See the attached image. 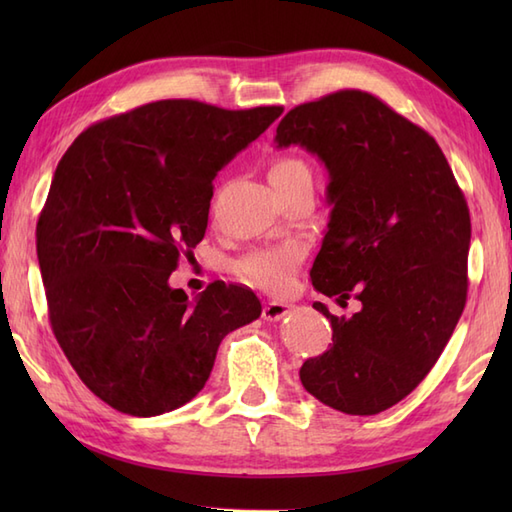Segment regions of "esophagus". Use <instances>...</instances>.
I'll list each match as a JSON object with an SVG mask.
<instances>
[{
  "mask_svg": "<svg viewBox=\"0 0 512 512\" xmlns=\"http://www.w3.org/2000/svg\"><path fill=\"white\" fill-rule=\"evenodd\" d=\"M290 312V306L288 303H284V301H266L264 303V310H262V317L266 319V321H279V319H284L286 314Z\"/></svg>",
  "mask_w": 512,
  "mask_h": 512,
  "instance_id": "1",
  "label": "esophagus"
}]
</instances>
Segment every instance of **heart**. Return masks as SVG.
<instances>
[{
  "label": "heart",
  "instance_id": "1",
  "mask_svg": "<svg viewBox=\"0 0 512 512\" xmlns=\"http://www.w3.org/2000/svg\"><path fill=\"white\" fill-rule=\"evenodd\" d=\"M268 180L277 193H286L295 189L301 182H312L310 167L297 156H279L268 165ZM303 259V246L288 242L279 246H266L255 248L239 257L233 270L235 275L246 279L248 284H255L259 288L279 290L284 288L292 273Z\"/></svg>",
  "mask_w": 512,
  "mask_h": 512
}]
</instances>
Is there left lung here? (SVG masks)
<instances>
[{
  "mask_svg": "<svg viewBox=\"0 0 512 512\" xmlns=\"http://www.w3.org/2000/svg\"><path fill=\"white\" fill-rule=\"evenodd\" d=\"M275 143L306 147L330 173L314 290L361 301L350 319L314 303L332 323V343L299 378L323 405L374 416L422 383L462 317L469 206L433 136L369 92L297 105Z\"/></svg>",
  "mask_w": 512,
  "mask_h": 512,
  "instance_id": "8db88e82",
  "label": "left lung"
}]
</instances>
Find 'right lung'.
<instances>
[{
  "instance_id": "obj_1",
  "label": "right lung",
  "mask_w": 512,
  "mask_h": 512,
  "mask_svg": "<svg viewBox=\"0 0 512 512\" xmlns=\"http://www.w3.org/2000/svg\"><path fill=\"white\" fill-rule=\"evenodd\" d=\"M284 112L167 99L90 125L65 151L37 222L48 317L94 396L160 416L198 396L222 339L262 314L253 290L169 286L202 242L213 180Z\"/></svg>"
}]
</instances>
